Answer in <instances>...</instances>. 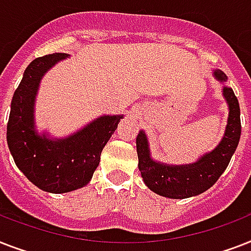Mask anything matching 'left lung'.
Wrapping results in <instances>:
<instances>
[{
  "mask_svg": "<svg viewBox=\"0 0 251 251\" xmlns=\"http://www.w3.org/2000/svg\"><path fill=\"white\" fill-rule=\"evenodd\" d=\"M215 76L226 82V75L220 70ZM223 94L229 105V117L222 142L210 153L197 163L189 165H165L153 161L150 156L149 143L143 131L137 137L138 168L143 181L156 194L173 199H183L198 195L210 189L226 171L241 137V118L237 96L229 87L223 88Z\"/></svg>",
  "mask_w": 251,
  "mask_h": 251,
  "instance_id": "left-lung-1",
  "label": "left lung"
}]
</instances>
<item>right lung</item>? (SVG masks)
<instances>
[{"instance_id":"add662e5","label":"right lung","mask_w":251,"mask_h":251,"mask_svg":"<svg viewBox=\"0 0 251 251\" xmlns=\"http://www.w3.org/2000/svg\"><path fill=\"white\" fill-rule=\"evenodd\" d=\"M66 53L39 57L25 70L11 100L7 122V146L17 167L27 178L48 193H68L83 187L100 163L104 146L117 129L121 116H102L65 139L37 135L33 104L41 76Z\"/></svg>"}]
</instances>
